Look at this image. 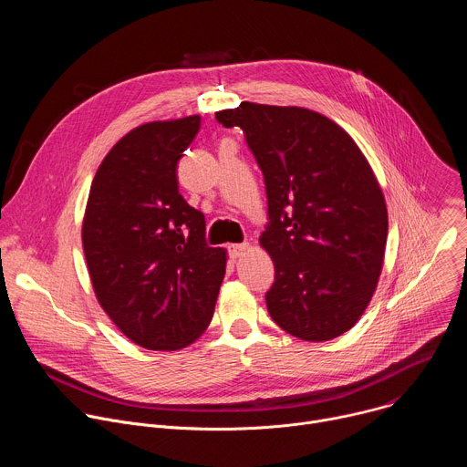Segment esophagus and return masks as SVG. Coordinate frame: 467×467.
<instances>
[{
	"instance_id": "esophagus-1",
	"label": "esophagus",
	"mask_w": 467,
	"mask_h": 467,
	"mask_svg": "<svg viewBox=\"0 0 467 467\" xmlns=\"http://www.w3.org/2000/svg\"><path fill=\"white\" fill-rule=\"evenodd\" d=\"M247 249H249V244H231L229 245V254L233 258H240Z\"/></svg>"
}]
</instances>
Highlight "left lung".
<instances>
[{"instance_id": "1", "label": "left lung", "mask_w": 467, "mask_h": 467, "mask_svg": "<svg viewBox=\"0 0 467 467\" xmlns=\"http://www.w3.org/2000/svg\"><path fill=\"white\" fill-rule=\"evenodd\" d=\"M240 127L265 184L260 245L275 281L272 319L288 335L325 342L364 314L382 270L388 211L379 181L348 132L319 112L244 101L216 112Z\"/></svg>"}]
</instances>
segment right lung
I'll use <instances>...</instances> for the list:
<instances>
[{
	"label": "right lung",
	"instance_id": "add662e5",
	"mask_svg": "<svg viewBox=\"0 0 467 467\" xmlns=\"http://www.w3.org/2000/svg\"><path fill=\"white\" fill-rule=\"evenodd\" d=\"M202 118L151 121L107 153L90 186L83 249L96 297L135 344L175 351L209 327L225 275L205 216L179 193L177 162Z\"/></svg>",
	"mask_w": 467,
	"mask_h": 467
}]
</instances>
